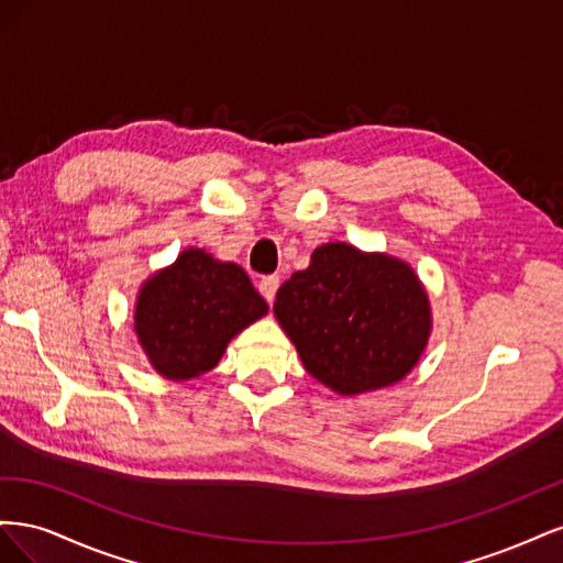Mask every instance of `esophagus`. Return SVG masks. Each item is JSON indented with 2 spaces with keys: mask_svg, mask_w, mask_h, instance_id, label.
<instances>
[{
  "mask_svg": "<svg viewBox=\"0 0 563 563\" xmlns=\"http://www.w3.org/2000/svg\"><path fill=\"white\" fill-rule=\"evenodd\" d=\"M277 288H279V277H277V275L265 277V279H261V284H258V291L263 294V298H265L267 302H275Z\"/></svg>",
  "mask_w": 563,
  "mask_h": 563,
  "instance_id": "1",
  "label": "esophagus"
}]
</instances>
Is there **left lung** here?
I'll use <instances>...</instances> for the list:
<instances>
[{"mask_svg":"<svg viewBox=\"0 0 563 563\" xmlns=\"http://www.w3.org/2000/svg\"><path fill=\"white\" fill-rule=\"evenodd\" d=\"M275 317L302 366L343 397L404 380L428 347L432 305L416 269L380 251L329 242L284 282Z\"/></svg>","mask_w":563,"mask_h":563,"instance_id":"obj_1","label":"left lung"}]
</instances>
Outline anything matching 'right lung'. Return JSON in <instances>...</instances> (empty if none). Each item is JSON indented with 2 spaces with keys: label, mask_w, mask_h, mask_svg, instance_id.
Instances as JSON below:
<instances>
[{
  "label": "right lung",
  "mask_w": 563,
  "mask_h": 563,
  "mask_svg": "<svg viewBox=\"0 0 563 563\" xmlns=\"http://www.w3.org/2000/svg\"><path fill=\"white\" fill-rule=\"evenodd\" d=\"M267 310L240 265L190 246L139 288L133 333L150 366L180 383L211 371L230 340Z\"/></svg>",
  "instance_id": "add662e5"
}]
</instances>
